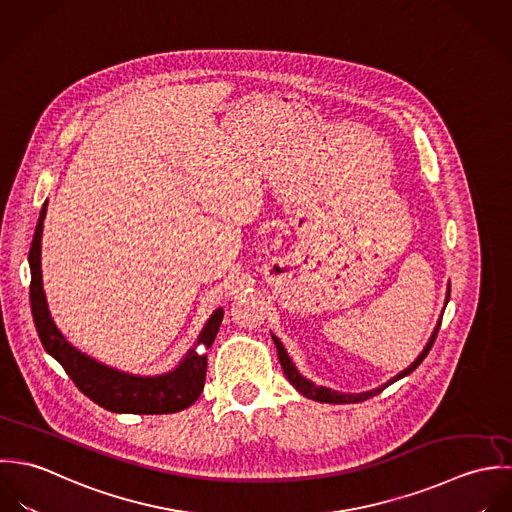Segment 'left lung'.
<instances>
[{
	"label": "left lung",
	"instance_id": "obj_1",
	"mask_svg": "<svg viewBox=\"0 0 512 512\" xmlns=\"http://www.w3.org/2000/svg\"><path fill=\"white\" fill-rule=\"evenodd\" d=\"M439 326H441V322L437 324V328H435V332H433V336L429 338V342H427V346L423 348V352L417 356V360L406 368L404 372H400L396 378H392L388 384H384V386H380V388H376V390H370V392H364V394H338V392H332V390H326V388H318V386H314L312 382H308L307 378H303L299 372H297V368L293 366V362H291V358L287 356V350L283 348V344H281V340L277 338V336H273V340H275V344H277V352H279V360H281V366H283V372H285V376H287V380L303 394V396H307L310 400H316V402H324V404H358V402H364V400H368V398H372V396H378L380 392H384L390 384H394V382H398L400 378H404V376H408L411 374L421 362H423V358L429 354V350H431V346H433V342H435V338H437V330H439Z\"/></svg>",
	"mask_w": 512,
	"mask_h": 512
}]
</instances>
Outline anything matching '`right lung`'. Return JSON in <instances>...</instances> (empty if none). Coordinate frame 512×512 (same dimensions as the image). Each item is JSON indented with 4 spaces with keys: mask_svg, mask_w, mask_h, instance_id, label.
Returning a JSON list of instances; mask_svg holds the SVG:
<instances>
[{
    "mask_svg": "<svg viewBox=\"0 0 512 512\" xmlns=\"http://www.w3.org/2000/svg\"><path fill=\"white\" fill-rule=\"evenodd\" d=\"M47 213V204L43 205L39 223L31 241L29 249V267H31V285H29V299H31V314L39 334L43 348L63 366L75 386L91 398L101 408L114 411V413H174L190 408L200 394L204 392L205 372H207V354L205 350L213 344L219 324L223 320V308H217L211 318L207 320L200 338L198 347L190 350L184 362L170 374L156 376V378H140L130 376L103 364L95 362L93 358L75 350L57 330L53 324L45 293L41 285V233H43V219Z\"/></svg>",
    "mask_w": 512,
    "mask_h": 512,
    "instance_id": "right-lung-1",
    "label": "right lung"
}]
</instances>
